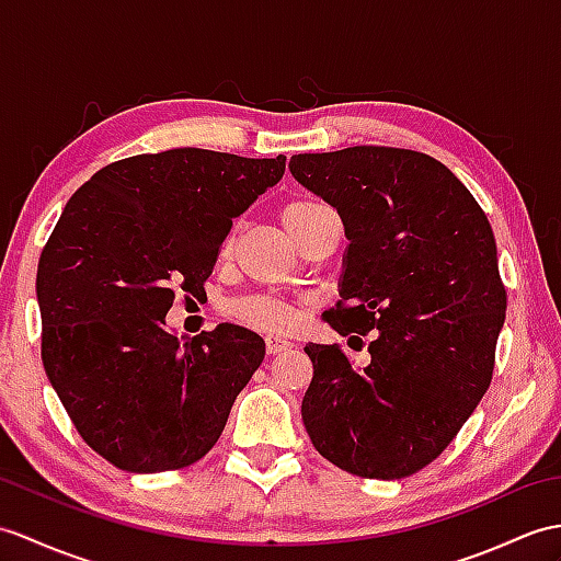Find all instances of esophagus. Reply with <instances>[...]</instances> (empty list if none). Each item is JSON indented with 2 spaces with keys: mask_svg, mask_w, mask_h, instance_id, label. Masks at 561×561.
Wrapping results in <instances>:
<instances>
[{
  "mask_svg": "<svg viewBox=\"0 0 561 561\" xmlns=\"http://www.w3.org/2000/svg\"><path fill=\"white\" fill-rule=\"evenodd\" d=\"M294 344L289 342V340H282V336H275V334H267L265 336V348H267V354H282V351H289Z\"/></svg>",
  "mask_w": 561,
  "mask_h": 561,
  "instance_id": "1",
  "label": "esophagus"
}]
</instances>
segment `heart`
I'll return each instance as SVG.
<instances>
[{"instance_id": "heart-1", "label": "heart", "mask_w": 561, "mask_h": 561, "mask_svg": "<svg viewBox=\"0 0 561 561\" xmlns=\"http://www.w3.org/2000/svg\"><path fill=\"white\" fill-rule=\"evenodd\" d=\"M324 207L328 205L316 201V198H296L286 205L282 210V221H284L286 231L291 233V239L304 229V225L312 215H318L320 210H324ZM225 251H229V243L225 245ZM231 316L245 324H251V328L267 330V332L289 330L296 320L294 308L289 304L279 301V298H272V296L243 298V301L233 304Z\"/></svg>"}]
</instances>
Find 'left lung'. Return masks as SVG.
Here are the masks:
<instances>
[{
  "label": "left lung",
  "instance_id": "1",
  "mask_svg": "<svg viewBox=\"0 0 561 561\" xmlns=\"http://www.w3.org/2000/svg\"><path fill=\"white\" fill-rule=\"evenodd\" d=\"M289 169L336 207L348 239L342 301L324 320L358 342L373 332L366 368L336 344H306L312 447L360 478L413 476L492 382L506 291L490 221L445 164L415 150L304 152Z\"/></svg>",
  "mask_w": 561,
  "mask_h": 561
}]
</instances>
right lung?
<instances>
[{"mask_svg": "<svg viewBox=\"0 0 561 561\" xmlns=\"http://www.w3.org/2000/svg\"><path fill=\"white\" fill-rule=\"evenodd\" d=\"M284 167V154H136L102 167L64 207L37 263L43 366L85 445L122 471L203 459L263 363L251 330L221 322L179 340L164 318L176 289L205 294L231 219Z\"/></svg>", "mask_w": 561, "mask_h": 561, "instance_id": "right-lung-1", "label": "right lung"}]
</instances>
